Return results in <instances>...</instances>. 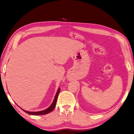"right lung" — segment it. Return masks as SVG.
I'll list each match as a JSON object with an SVG mask.
<instances>
[{
	"label": "right lung",
	"instance_id": "obj_1",
	"mask_svg": "<svg viewBox=\"0 0 134 134\" xmlns=\"http://www.w3.org/2000/svg\"><path fill=\"white\" fill-rule=\"evenodd\" d=\"M60 91V88H59L58 89V91L57 93H56V96L55 97V98H54V100L53 101V102H52V103L51 104V105L49 107H48L47 109H44V110H43V111H39V112H28V111L24 110V109H22H22V110L24 112H25L26 113H28V114L32 115H45V114H47V113H50V112H51V111H52L54 110V109L55 108V107L56 106V101H57L58 97V95L59 94Z\"/></svg>",
	"mask_w": 134,
	"mask_h": 134
}]
</instances>
